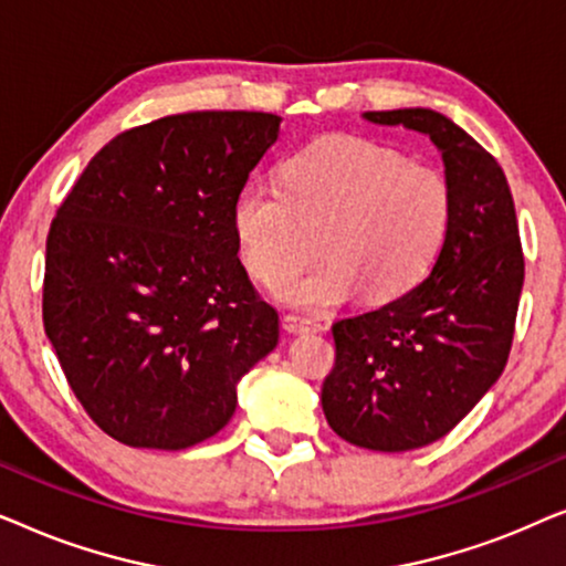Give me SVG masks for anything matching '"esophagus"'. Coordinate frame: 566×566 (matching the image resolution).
<instances>
[{
  "label": "esophagus",
  "mask_w": 566,
  "mask_h": 566,
  "mask_svg": "<svg viewBox=\"0 0 566 566\" xmlns=\"http://www.w3.org/2000/svg\"><path fill=\"white\" fill-rule=\"evenodd\" d=\"M283 327L289 332H296V335H306V332H324L322 322L308 319V316H298V314H285L283 316Z\"/></svg>",
  "instance_id": "obj_1"
}]
</instances>
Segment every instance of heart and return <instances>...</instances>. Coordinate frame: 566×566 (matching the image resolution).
I'll return each instance as SVG.
<instances>
[{"label": "heart", "mask_w": 566, "mask_h": 566, "mask_svg": "<svg viewBox=\"0 0 566 566\" xmlns=\"http://www.w3.org/2000/svg\"><path fill=\"white\" fill-rule=\"evenodd\" d=\"M453 190L436 167L360 136H324L281 167V188L247 185L231 208L239 260L254 281L281 289L312 258L322 262L283 291L285 301L327 308L374 304L415 291L443 252Z\"/></svg>", "instance_id": "heart-1"}]
</instances>
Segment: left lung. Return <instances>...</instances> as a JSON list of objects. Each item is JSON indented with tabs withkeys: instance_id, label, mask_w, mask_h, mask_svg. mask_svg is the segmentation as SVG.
<instances>
[{
	"instance_id": "1",
	"label": "left lung",
	"mask_w": 566,
	"mask_h": 566,
	"mask_svg": "<svg viewBox=\"0 0 566 566\" xmlns=\"http://www.w3.org/2000/svg\"><path fill=\"white\" fill-rule=\"evenodd\" d=\"M366 118L430 136L453 190L451 234L430 275L332 327L337 358L322 386L329 428L358 448L399 453L448 436L500 378L525 260L505 172L482 144L428 107Z\"/></svg>"
}]
</instances>
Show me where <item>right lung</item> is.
Listing matches in <instances>:
<instances>
[{"label":"right lung","mask_w":566,"mask_h":566,"mask_svg":"<svg viewBox=\"0 0 566 566\" xmlns=\"http://www.w3.org/2000/svg\"><path fill=\"white\" fill-rule=\"evenodd\" d=\"M281 118L167 115L107 142L45 239L43 327L74 397L130 448L182 451L237 409L277 312L237 258L231 208Z\"/></svg>","instance_id":"right-lung-1"}]
</instances>
